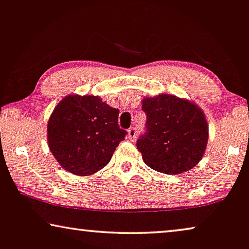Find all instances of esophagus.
<instances>
[{"label": "esophagus", "instance_id": "34e87169", "mask_svg": "<svg viewBox=\"0 0 249 249\" xmlns=\"http://www.w3.org/2000/svg\"><path fill=\"white\" fill-rule=\"evenodd\" d=\"M136 133H137V129H136V127H134V126L129 128L128 129V137H129V140L134 141L136 139Z\"/></svg>", "mask_w": 249, "mask_h": 249}]
</instances>
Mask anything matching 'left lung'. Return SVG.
<instances>
[{
    "mask_svg": "<svg viewBox=\"0 0 249 249\" xmlns=\"http://www.w3.org/2000/svg\"><path fill=\"white\" fill-rule=\"evenodd\" d=\"M145 132L136 147L155 171L179 174L198 164L208 142L205 114L196 104L172 95L144 98Z\"/></svg>",
    "mask_w": 249,
    "mask_h": 249,
    "instance_id": "obj_1",
    "label": "left lung"
}]
</instances>
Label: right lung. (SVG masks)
<instances>
[{
  "label": "right lung",
  "instance_id": "obj_1",
  "mask_svg": "<svg viewBox=\"0 0 249 249\" xmlns=\"http://www.w3.org/2000/svg\"><path fill=\"white\" fill-rule=\"evenodd\" d=\"M120 110L97 96L69 95L48 122V144L62 168L88 176L107 165L127 132L118 125Z\"/></svg>",
  "mask_w": 249,
  "mask_h": 249
}]
</instances>
